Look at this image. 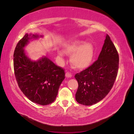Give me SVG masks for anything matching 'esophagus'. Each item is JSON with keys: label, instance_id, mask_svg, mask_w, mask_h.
I'll use <instances>...</instances> for the list:
<instances>
[{"label": "esophagus", "instance_id": "34e87169", "mask_svg": "<svg viewBox=\"0 0 134 134\" xmlns=\"http://www.w3.org/2000/svg\"><path fill=\"white\" fill-rule=\"evenodd\" d=\"M65 76L66 77V78H71L72 75L70 73H69V72H66V73L65 74Z\"/></svg>", "mask_w": 134, "mask_h": 134}]
</instances>
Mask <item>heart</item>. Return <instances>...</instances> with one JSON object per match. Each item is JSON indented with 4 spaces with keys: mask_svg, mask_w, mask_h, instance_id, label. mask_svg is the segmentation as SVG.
Wrapping results in <instances>:
<instances>
[{
    "mask_svg": "<svg viewBox=\"0 0 134 134\" xmlns=\"http://www.w3.org/2000/svg\"><path fill=\"white\" fill-rule=\"evenodd\" d=\"M63 51L58 50V56L62 58L64 53L71 55L70 62L74 68L83 70L90 66L94 58V50L92 44L80 40H74L64 46Z\"/></svg>",
    "mask_w": 134,
    "mask_h": 134,
    "instance_id": "b5f03b06",
    "label": "heart"
}]
</instances>
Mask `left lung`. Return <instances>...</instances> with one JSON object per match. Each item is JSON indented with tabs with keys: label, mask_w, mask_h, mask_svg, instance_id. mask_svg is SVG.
I'll return each mask as SVG.
<instances>
[{
	"label": "left lung",
	"mask_w": 134,
	"mask_h": 134,
	"mask_svg": "<svg viewBox=\"0 0 134 134\" xmlns=\"http://www.w3.org/2000/svg\"><path fill=\"white\" fill-rule=\"evenodd\" d=\"M119 62L118 52L107 34L98 60L75 75L78 83L75 94L77 102L84 106H91L102 100L114 84Z\"/></svg>",
	"instance_id": "left-lung-1"
}]
</instances>
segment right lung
<instances>
[{"label":"right lung","mask_w":134,"mask_h":134,"mask_svg":"<svg viewBox=\"0 0 134 134\" xmlns=\"http://www.w3.org/2000/svg\"><path fill=\"white\" fill-rule=\"evenodd\" d=\"M43 37L26 34L15 47L13 63L20 90L32 102L45 106L54 102L65 79V72L46 56L37 60H32L28 56L25 47L30 41Z\"/></svg>","instance_id":"obj_1"}]
</instances>
